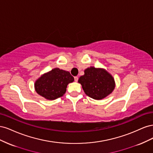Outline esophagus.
Instances as JSON below:
<instances>
[{"label":"esophagus","mask_w":153,"mask_h":153,"mask_svg":"<svg viewBox=\"0 0 153 153\" xmlns=\"http://www.w3.org/2000/svg\"><path fill=\"white\" fill-rule=\"evenodd\" d=\"M74 79H75V82H77L78 80V76H75V77H74Z\"/></svg>","instance_id":"1"}]
</instances>
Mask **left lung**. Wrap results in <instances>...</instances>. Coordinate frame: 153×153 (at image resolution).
I'll return each instance as SVG.
<instances>
[{
  "instance_id": "left-lung-1",
  "label": "left lung",
  "mask_w": 153,
  "mask_h": 153,
  "mask_svg": "<svg viewBox=\"0 0 153 153\" xmlns=\"http://www.w3.org/2000/svg\"><path fill=\"white\" fill-rule=\"evenodd\" d=\"M78 83L82 85L85 93L94 100H101L111 94L115 84L114 78L102 68H88L84 70Z\"/></svg>"
}]
</instances>
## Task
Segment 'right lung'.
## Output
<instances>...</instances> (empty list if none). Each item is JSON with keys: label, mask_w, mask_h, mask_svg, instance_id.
I'll list each match as a JSON object with an SVG mask.
<instances>
[{"label": "right lung", "mask_w": 153, "mask_h": 153, "mask_svg": "<svg viewBox=\"0 0 153 153\" xmlns=\"http://www.w3.org/2000/svg\"><path fill=\"white\" fill-rule=\"evenodd\" d=\"M73 81L74 78L69 71L54 68L36 81L35 90L45 99L53 100L65 94L68 84Z\"/></svg>", "instance_id": "add662e5"}]
</instances>
